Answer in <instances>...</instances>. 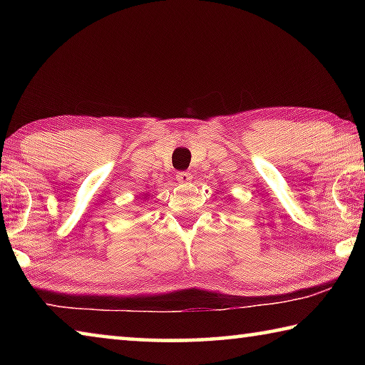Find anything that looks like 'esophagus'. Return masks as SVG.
Segmentation results:
<instances>
[{
	"label": "esophagus",
	"mask_w": 365,
	"mask_h": 365,
	"mask_svg": "<svg viewBox=\"0 0 365 365\" xmlns=\"http://www.w3.org/2000/svg\"><path fill=\"white\" fill-rule=\"evenodd\" d=\"M177 180L180 183H188L191 182V174H188V172H178Z\"/></svg>",
	"instance_id": "1"
}]
</instances>
